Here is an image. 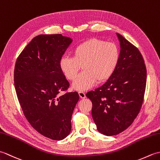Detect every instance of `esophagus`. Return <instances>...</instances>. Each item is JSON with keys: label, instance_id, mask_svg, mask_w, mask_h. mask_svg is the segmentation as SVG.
I'll list each match as a JSON object with an SVG mask.
<instances>
[{"label": "esophagus", "instance_id": "34e87169", "mask_svg": "<svg viewBox=\"0 0 160 160\" xmlns=\"http://www.w3.org/2000/svg\"><path fill=\"white\" fill-rule=\"evenodd\" d=\"M78 94H79L80 98H82L83 99V98H86V94L84 92V91H79V92H78Z\"/></svg>", "mask_w": 160, "mask_h": 160}]
</instances>
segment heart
I'll list each match as a JSON object with an SVG mask.
<instances>
[{"label":"heart","instance_id":"heart-1","mask_svg":"<svg viewBox=\"0 0 160 160\" xmlns=\"http://www.w3.org/2000/svg\"><path fill=\"white\" fill-rule=\"evenodd\" d=\"M119 60V51L114 43L92 38L73 49L72 57L64 56L60 69L69 80H74L82 66L83 72L74 81L72 87L85 91L97 82L106 81L113 74Z\"/></svg>","mask_w":160,"mask_h":160}]
</instances>
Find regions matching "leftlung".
<instances>
[{
  "label": "left lung",
  "instance_id": "obj_1",
  "mask_svg": "<svg viewBox=\"0 0 160 160\" xmlns=\"http://www.w3.org/2000/svg\"><path fill=\"white\" fill-rule=\"evenodd\" d=\"M120 52L113 74L102 86L86 94L98 131L107 136L126 130L137 117L144 100L147 69L140 51L116 33Z\"/></svg>",
  "mask_w": 160,
  "mask_h": 160
}]
</instances>
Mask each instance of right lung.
<instances>
[{"instance_id": "add662e5", "label": "right lung", "mask_w": 160, "mask_h": 160, "mask_svg": "<svg viewBox=\"0 0 160 160\" xmlns=\"http://www.w3.org/2000/svg\"><path fill=\"white\" fill-rule=\"evenodd\" d=\"M72 42L61 34H41L26 46L16 60L14 86L23 113L43 136L61 140L71 130V116L79 100L77 92H67L69 82L60 60Z\"/></svg>"}]
</instances>
